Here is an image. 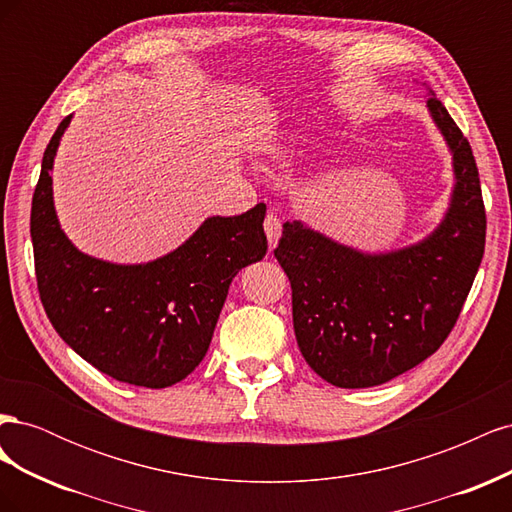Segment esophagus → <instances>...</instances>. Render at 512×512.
I'll list each match as a JSON object with an SVG mask.
<instances>
[{"label": "esophagus", "mask_w": 512, "mask_h": 512, "mask_svg": "<svg viewBox=\"0 0 512 512\" xmlns=\"http://www.w3.org/2000/svg\"><path fill=\"white\" fill-rule=\"evenodd\" d=\"M265 232H267L269 245L275 247L277 239H280V235H282V222H280V218H277L275 213H269L267 218H265Z\"/></svg>", "instance_id": "obj_1"}]
</instances>
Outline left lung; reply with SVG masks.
I'll use <instances>...</instances> for the list:
<instances>
[{"mask_svg":"<svg viewBox=\"0 0 512 512\" xmlns=\"http://www.w3.org/2000/svg\"><path fill=\"white\" fill-rule=\"evenodd\" d=\"M427 108L455 173L451 205L429 237L367 254L292 220L273 252L290 280L303 359L339 389L384 384L436 352L483 260L487 218L472 147L433 91Z\"/></svg>","mask_w":512,"mask_h":512,"instance_id":"obj_1","label":"left lung"}]
</instances>
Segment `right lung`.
<instances>
[{"mask_svg":"<svg viewBox=\"0 0 512 512\" xmlns=\"http://www.w3.org/2000/svg\"><path fill=\"white\" fill-rule=\"evenodd\" d=\"M70 119L46 145L32 200L40 301L59 337L102 374L166 389L205 359L232 277L267 254V205L213 215L177 250L145 265L87 256L61 230L53 205L51 170Z\"/></svg>","mask_w":512,"mask_h":512,"instance_id":"obj_1","label":"right lung"}]
</instances>
